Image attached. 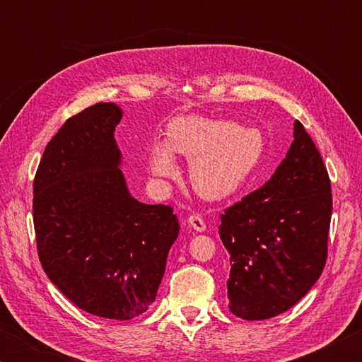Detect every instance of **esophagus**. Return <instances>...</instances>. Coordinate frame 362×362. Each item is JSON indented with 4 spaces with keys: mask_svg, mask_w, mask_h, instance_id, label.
I'll return each mask as SVG.
<instances>
[{
    "mask_svg": "<svg viewBox=\"0 0 362 362\" xmlns=\"http://www.w3.org/2000/svg\"><path fill=\"white\" fill-rule=\"evenodd\" d=\"M188 225L192 226L193 230H196V231H204L206 230V223H204V220H203V217H199V216H196V214H193V216H189L188 217Z\"/></svg>",
    "mask_w": 362,
    "mask_h": 362,
    "instance_id": "34e87169",
    "label": "esophagus"
}]
</instances>
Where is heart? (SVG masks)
I'll use <instances>...</instances> for the list:
<instances>
[{"instance_id":"heart-1","label":"heart","mask_w":362,"mask_h":362,"mask_svg":"<svg viewBox=\"0 0 362 362\" xmlns=\"http://www.w3.org/2000/svg\"><path fill=\"white\" fill-rule=\"evenodd\" d=\"M175 153L192 159L189 179L207 199H225L255 179L267 153L260 129L231 119L180 116L170 121L168 142L150 150V170L161 179L177 174Z\"/></svg>"}]
</instances>
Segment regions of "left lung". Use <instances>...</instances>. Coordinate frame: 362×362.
I'll return each instance as SVG.
<instances>
[{
    "mask_svg": "<svg viewBox=\"0 0 362 362\" xmlns=\"http://www.w3.org/2000/svg\"><path fill=\"white\" fill-rule=\"evenodd\" d=\"M332 194L320 151L300 121L265 185L222 214L230 254L228 308L247 321L292 308L320 279L327 259Z\"/></svg>",
    "mask_w": 362,
    "mask_h": 362,
    "instance_id": "left-lung-1",
    "label": "left lung"
}]
</instances>
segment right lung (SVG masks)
Returning a JSON list of instances; mask_svg holds the SVG:
<instances>
[{"label": "right lung", "mask_w": 362, "mask_h": 362, "mask_svg": "<svg viewBox=\"0 0 362 362\" xmlns=\"http://www.w3.org/2000/svg\"><path fill=\"white\" fill-rule=\"evenodd\" d=\"M121 118L116 103H95L65 121L36 170L33 223L51 283L88 313L127 321L155 302L180 225L173 207L129 193Z\"/></svg>", "instance_id": "1"}]
</instances>
